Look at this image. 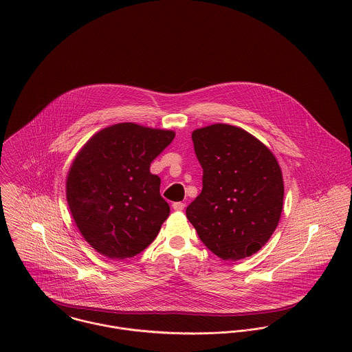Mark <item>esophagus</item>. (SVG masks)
I'll use <instances>...</instances> for the list:
<instances>
[{"label":"esophagus","instance_id":"1","mask_svg":"<svg viewBox=\"0 0 352 352\" xmlns=\"http://www.w3.org/2000/svg\"><path fill=\"white\" fill-rule=\"evenodd\" d=\"M172 206H173V208H175L176 211H182V210H184V207H186V204H184L183 201H175Z\"/></svg>","mask_w":352,"mask_h":352}]
</instances>
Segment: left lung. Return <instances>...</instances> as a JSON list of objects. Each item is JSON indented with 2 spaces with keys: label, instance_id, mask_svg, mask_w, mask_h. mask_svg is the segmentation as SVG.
Instances as JSON below:
<instances>
[{
  "label": "left lung",
  "instance_id": "left-lung-1",
  "mask_svg": "<svg viewBox=\"0 0 352 352\" xmlns=\"http://www.w3.org/2000/svg\"><path fill=\"white\" fill-rule=\"evenodd\" d=\"M201 192L187 210L201 243L223 260L258 251L278 226L283 179L274 154L243 129L211 124L192 133Z\"/></svg>",
  "mask_w": 352,
  "mask_h": 352
}]
</instances>
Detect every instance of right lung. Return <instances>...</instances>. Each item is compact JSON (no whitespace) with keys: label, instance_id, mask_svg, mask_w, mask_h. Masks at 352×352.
I'll use <instances>...</instances> for the list:
<instances>
[{"label":"right lung","instance_id":"right-lung-1","mask_svg":"<svg viewBox=\"0 0 352 352\" xmlns=\"http://www.w3.org/2000/svg\"><path fill=\"white\" fill-rule=\"evenodd\" d=\"M175 138L169 130L119 123L95 134L77 154L66 198L77 228L109 258L148 248L169 215L151 161Z\"/></svg>","mask_w":352,"mask_h":352}]
</instances>
